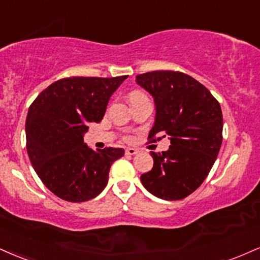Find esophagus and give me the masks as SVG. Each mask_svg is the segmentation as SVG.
<instances>
[{
    "label": "esophagus",
    "mask_w": 260,
    "mask_h": 260,
    "mask_svg": "<svg viewBox=\"0 0 260 260\" xmlns=\"http://www.w3.org/2000/svg\"><path fill=\"white\" fill-rule=\"evenodd\" d=\"M124 152H126V155H136V154H138L139 150L136 148H127L126 150H124Z\"/></svg>",
    "instance_id": "esophagus-1"
}]
</instances>
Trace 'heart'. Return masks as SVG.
<instances>
[{"mask_svg": "<svg viewBox=\"0 0 260 260\" xmlns=\"http://www.w3.org/2000/svg\"><path fill=\"white\" fill-rule=\"evenodd\" d=\"M144 98H146V95L144 94L143 92H140V90H133V92L129 93L131 103L137 102V100H140V99H144Z\"/></svg>", "mask_w": 260, "mask_h": 260, "instance_id": "obj_1", "label": "heart"}]
</instances>
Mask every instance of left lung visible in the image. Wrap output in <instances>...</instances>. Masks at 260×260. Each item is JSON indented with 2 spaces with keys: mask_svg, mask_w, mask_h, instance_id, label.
Wrapping results in <instances>:
<instances>
[{
  "mask_svg": "<svg viewBox=\"0 0 260 260\" xmlns=\"http://www.w3.org/2000/svg\"><path fill=\"white\" fill-rule=\"evenodd\" d=\"M136 81L155 102L150 143L165 137L171 140L167 151H151L154 167L140 180L156 198L185 199L201 185L217 160L223 142L220 104L203 84L179 71H150Z\"/></svg>",
  "mask_w": 260,
  "mask_h": 260,
  "instance_id": "obj_1",
  "label": "left lung"
}]
</instances>
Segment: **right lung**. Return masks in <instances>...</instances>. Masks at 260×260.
<instances>
[{
    "label": "right lung",
    "instance_id": "1",
    "mask_svg": "<svg viewBox=\"0 0 260 260\" xmlns=\"http://www.w3.org/2000/svg\"><path fill=\"white\" fill-rule=\"evenodd\" d=\"M127 76L67 77L37 95L27 111L26 150L47 189L69 202H84L104 190L121 148L93 150L83 142L89 122L99 123L112 93Z\"/></svg>",
    "mask_w": 260,
    "mask_h": 260
}]
</instances>
